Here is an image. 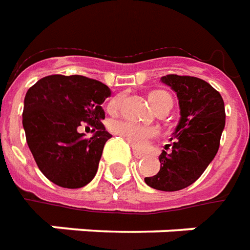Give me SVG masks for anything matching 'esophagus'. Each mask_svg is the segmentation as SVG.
<instances>
[{"label": "esophagus", "instance_id": "34e87169", "mask_svg": "<svg viewBox=\"0 0 250 250\" xmlns=\"http://www.w3.org/2000/svg\"><path fill=\"white\" fill-rule=\"evenodd\" d=\"M133 155L136 159H143V157H145L144 152H140V150H133Z\"/></svg>", "mask_w": 250, "mask_h": 250}]
</instances>
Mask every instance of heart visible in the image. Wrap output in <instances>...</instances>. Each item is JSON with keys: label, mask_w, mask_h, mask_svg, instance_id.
Masks as SVG:
<instances>
[{"label": "heart", "mask_w": 250, "mask_h": 250, "mask_svg": "<svg viewBox=\"0 0 250 250\" xmlns=\"http://www.w3.org/2000/svg\"><path fill=\"white\" fill-rule=\"evenodd\" d=\"M148 98H149L150 105L153 106V109H157L159 106L172 101L171 95L166 91H152L148 95ZM120 102H121L120 97L113 98L109 105L111 110H117L120 106ZM111 130L136 149H144L149 143V140L157 136V130L155 128L132 121H116L111 125Z\"/></svg>", "instance_id": "heart-1"}]
</instances>
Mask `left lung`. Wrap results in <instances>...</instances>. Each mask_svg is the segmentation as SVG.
<instances>
[{"label":"left lung","instance_id":"left-lung-1","mask_svg":"<svg viewBox=\"0 0 250 250\" xmlns=\"http://www.w3.org/2000/svg\"><path fill=\"white\" fill-rule=\"evenodd\" d=\"M162 82L176 93L180 120L169 139L171 150L159 156L160 171L145 178V183L155 190L178 191L198 180L217 155L225 104L221 94L199 78L171 74L162 77Z\"/></svg>","mask_w":250,"mask_h":250}]
</instances>
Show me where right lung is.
<instances>
[{"label": "right lung", "instance_id": "add662e5", "mask_svg": "<svg viewBox=\"0 0 250 250\" xmlns=\"http://www.w3.org/2000/svg\"><path fill=\"white\" fill-rule=\"evenodd\" d=\"M110 88L82 75H48L37 81L24 100L22 126L39 169L55 185L81 188L97 173L102 150L111 134L102 124V105ZM90 125L86 139L77 128Z\"/></svg>", "mask_w": 250, "mask_h": 250}]
</instances>
